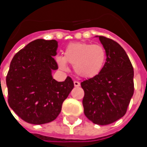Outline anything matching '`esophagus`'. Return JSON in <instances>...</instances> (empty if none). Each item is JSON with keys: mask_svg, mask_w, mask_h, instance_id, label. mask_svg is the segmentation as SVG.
I'll list each match as a JSON object with an SVG mask.
<instances>
[{"mask_svg": "<svg viewBox=\"0 0 147 147\" xmlns=\"http://www.w3.org/2000/svg\"><path fill=\"white\" fill-rule=\"evenodd\" d=\"M74 84L75 87H79V86H80V82H78V81H74Z\"/></svg>", "mask_w": 147, "mask_h": 147, "instance_id": "obj_1", "label": "esophagus"}]
</instances>
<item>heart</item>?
I'll return each mask as SVG.
<instances>
[{"mask_svg":"<svg viewBox=\"0 0 147 147\" xmlns=\"http://www.w3.org/2000/svg\"><path fill=\"white\" fill-rule=\"evenodd\" d=\"M106 59V51L100 44L86 42L70 43L64 52V57H57V63L66 69V62L74 66L77 75L90 78L98 75Z\"/></svg>","mask_w":147,"mask_h":147,"instance_id":"obj_1","label":"heart"}]
</instances>
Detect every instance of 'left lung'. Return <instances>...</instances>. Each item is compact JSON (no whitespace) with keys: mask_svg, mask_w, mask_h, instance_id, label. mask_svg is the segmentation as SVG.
<instances>
[{"mask_svg":"<svg viewBox=\"0 0 147 147\" xmlns=\"http://www.w3.org/2000/svg\"><path fill=\"white\" fill-rule=\"evenodd\" d=\"M99 39L106 51V61L98 75L81 82L84 91L82 105L89 120L107 125L126 114L134 92V72L119 43L103 36Z\"/></svg>","mask_w":147,"mask_h":147,"instance_id":"obj_1","label":"left lung"}]
</instances>
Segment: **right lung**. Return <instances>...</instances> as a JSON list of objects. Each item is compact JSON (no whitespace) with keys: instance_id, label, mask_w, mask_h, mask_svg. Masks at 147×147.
<instances>
[{"instance_id":"right-lung-1","label":"right lung","mask_w":147,"mask_h":147,"mask_svg":"<svg viewBox=\"0 0 147 147\" xmlns=\"http://www.w3.org/2000/svg\"><path fill=\"white\" fill-rule=\"evenodd\" d=\"M55 40L37 39L14 55L6 76L8 103L23 120L43 124L55 120L62 104L74 88L67 77L64 82L55 80L51 71L58 69Z\"/></svg>"}]
</instances>
